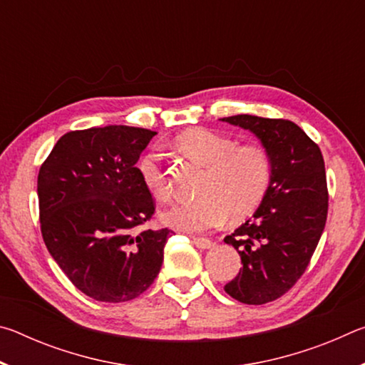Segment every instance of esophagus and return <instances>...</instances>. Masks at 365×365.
<instances>
[{"label":"esophagus","mask_w":365,"mask_h":365,"mask_svg":"<svg viewBox=\"0 0 365 365\" xmlns=\"http://www.w3.org/2000/svg\"><path fill=\"white\" fill-rule=\"evenodd\" d=\"M193 240V245L196 246V248L200 250H209L212 246V242L209 238H200V237H193L191 238Z\"/></svg>","instance_id":"1"}]
</instances>
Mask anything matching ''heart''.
I'll return each instance as SVG.
<instances>
[{"label":"heart","mask_w":365,"mask_h":365,"mask_svg":"<svg viewBox=\"0 0 365 365\" xmlns=\"http://www.w3.org/2000/svg\"><path fill=\"white\" fill-rule=\"evenodd\" d=\"M180 150L207 168L200 195L195 201L180 202L164 214L169 225L185 232H205L227 219L238 222L256 211L274 175V159L261 143L238 145V141L207 128H190L175 138ZM141 182L159 201L170 197L163 159L148 151L137 165Z\"/></svg>","instance_id":"obj_1"}]
</instances>
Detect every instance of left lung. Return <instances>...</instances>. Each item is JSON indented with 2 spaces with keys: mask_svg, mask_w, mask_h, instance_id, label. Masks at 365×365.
Returning a JSON list of instances; mask_svg holds the SVG:
<instances>
[{
  "mask_svg": "<svg viewBox=\"0 0 365 365\" xmlns=\"http://www.w3.org/2000/svg\"><path fill=\"white\" fill-rule=\"evenodd\" d=\"M220 120L255 133L274 159L262 205L252 219L224 238L243 264L224 289L245 304H265L301 279L322 237L329 212L324 156L292 120L250 114Z\"/></svg>",
  "mask_w": 365,
  "mask_h": 365,
  "instance_id": "left-lung-1",
  "label": "left lung"
}]
</instances>
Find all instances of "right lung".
Instances as JSON below:
<instances>
[{
	"mask_svg": "<svg viewBox=\"0 0 365 365\" xmlns=\"http://www.w3.org/2000/svg\"><path fill=\"white\" fill-rule=\"evenodd\" d=\"M154 135L127 125L73 130L40 168L43 242L73 285L96 301L123 302L146 292L174 235L135 230L156 209L137 170Z\"/></svg>",
	"mask_w": 365,
	"mask_h": 365,
	"instance_id": "obj_1",
	"label": "right lung"
}]
</instances>
